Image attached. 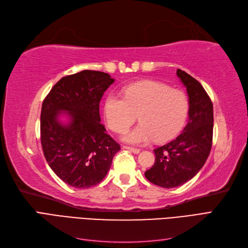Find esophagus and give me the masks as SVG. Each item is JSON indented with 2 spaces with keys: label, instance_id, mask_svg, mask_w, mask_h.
<instances>
[{
  "label": "esophagus",
  "instance_id": "1",
  "mask_svg": "<svg viewBox=\"0 0 248 248\" xmlns=\"http://www.w3.org/2000/svg\"><path fill=\"white\" fill-rule=\"evenodd\" d=\"M122 148L125 150H128V151H130L134 154H139L140 152V150L138 148H132V147H128V146H122Z\"/></svg>",
  "mask_w": 248,
  "mask_h": 248
}]
</instances>
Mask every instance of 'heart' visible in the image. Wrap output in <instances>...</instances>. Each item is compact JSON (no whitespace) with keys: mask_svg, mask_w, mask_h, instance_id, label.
Returning a JSON list of instances; mask_svg holds the SVG:
<instances>
[{"mask_svg":"<svg viewBox=\"0 0 248 248\" xmlns=\"http://www.w3.org/2000/svg\"><path fill=\"white\" fill-rule=\"evenodd\" d=\"M123 96L109 94L104 102V115L109 128L117 133L126 131L136 122L140 124L127 132L123 140L130 144H146L153 139L167 141L182 129L189 102L180 90L156 81H140L127 86Z\"/></svg>","mask_w":248,"mask_h":248,"instance_id":"heart-1","label":"heart"}]
</instances>
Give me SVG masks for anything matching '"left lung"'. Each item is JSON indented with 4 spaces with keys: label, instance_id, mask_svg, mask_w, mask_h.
I'll return each mask as SVG.
<instances>
[{
    "label": "left lung",
    "instance_id": "1",
    "mask_svg": "<svg viewBox=\"0 0 248 248\" xmlns=\"http://www.w3.org/2000/svg\"><path fill=\"white\" fill-rule=\"evenodd\" d=\"M177 76L186 87L189 98L188 123L175 140L154 150V166L145 172L150 182L164 188L178 187L196 176L212 147V101L202 86L188 73L177 69Z\"/></svg>",
    "mask_w": 248,
    "mask_h": 248
}]
</instances>
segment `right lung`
I'll return each mask as SVG.
<instances>
[{
  "label": "right lung",
  "mask_w": 248,
  "mask_h": 248,
  "mask_svg": "<svg viewBox=\"0 0 248 248\" xmlns=\"http://www.w3.org/2000/svg\"><path fill=\"white\" fill-rule=\"evenodd\" d=\"M115 81L109 74L84 70L60 79L43 100L41 145L50 169L65 183L89 188L107 176L121 150L100 123L99 103ZM62 112L70 121L62 124Z\"/></svg>",
  "instance_id": "right-lung-1"
}]
</instances>
